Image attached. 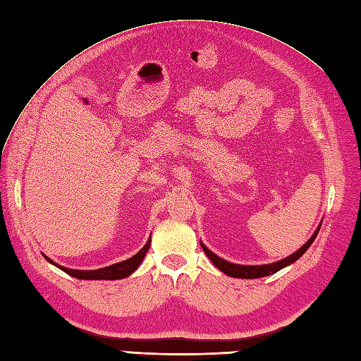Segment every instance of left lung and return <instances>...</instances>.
Wrapping results in <instances>:
<instances>
[{
  "label": "left lung",
  "instance_id": "8db88e82",
  "mask_svg": "<svg viewBox=\"0 0 361 361\" xmlns=\"http://www.w3.org/2000/svg\"><path fill=\"white\" fill-rule=\"evenodd\" d=\"M319 228H321V226H319L318 228H316V232L313 233V236L309 239V241L305 243L300 250L295 251L293 255L288 256L286 259L276 262V264H269V265H256V267L236 265V264H231V262H226L224 259L215 256V255L212 253V251L207 250L203 244H202V248H203V251L206 253V256L212 260V264H214L218 269L223 271L224 274L231 276V277H236V279H259V277H265V276L274 274V272H277V271H280L281 268H285V267L293 264L295 260L300 259V257L305 253V251H307V248L312 245V243L314 241V238H316V235H318Z\"/></svg>",
  "mask_w": 361,
  "mask_h": 361
}]
</instances>
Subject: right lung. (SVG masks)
Returning <instances> with one entry per match:
<instances>
[{
	"mask_svg": "<svg viewBox=\"0 0 361 361\" xmlns=\"http://www.w3.org/2000/svg\"><path fill=\"white\" fill-rule=\"evenodd\" d=\"M149 247H150V239L147 241V244L143 248H141L135 256H133L130 259L123 260V262H118V264H114L111 267L101 268V269H93V271H80V269L64 268L61 265L54 264V262H51L47 256L45 257H47V260L51 262V264L59 267L61 271H64V272H66V274H69V276H72L75 279H80V280H118V279H125L129 274H133V272L141 264V260L145 259Z\"/></svg>",
	"mask_w": 361,
	"mask_h": 361,
	"instance_id": "obj_1",
	"label": "right lung"
}]
</instances>
